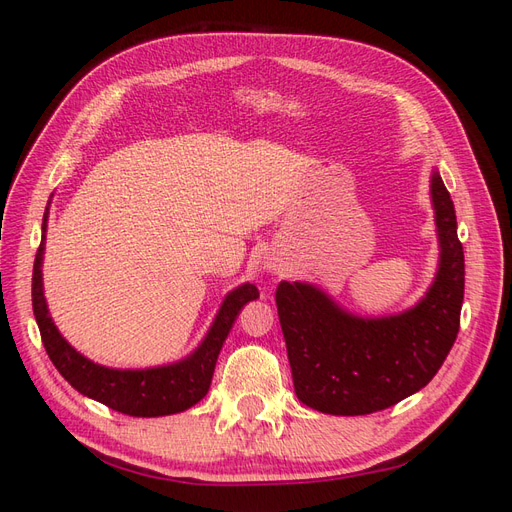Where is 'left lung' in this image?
<instances>
[{"mask_svg":"<svg viewBox=\"0 0 512 512\" xmlns=\"http://www.w3.org/2000/svg\"><path fill=\"white\" fill-rule=\"evenodd\" d=\"M431 205L440 243L438 271L425 297L406 312L363 318L307 282L275 292L294 393L324 414L359 416L399 404L438 374L459 333L463 247L455 207L438 170Z\"/></svg>","mask_w":512,"mask_h":512,"instance_id":"obj_1","label":"left lung"}]
</instances>
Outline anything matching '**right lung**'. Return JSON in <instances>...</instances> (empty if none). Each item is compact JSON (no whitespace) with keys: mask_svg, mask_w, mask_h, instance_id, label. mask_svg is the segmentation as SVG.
Instances as JSON below:
<instances>
[{"mask_svg":"<svg viewBox=\"0 0 512 512\" xmlns=\"http://www.w3.org/2000/svg\"><path fill=\"white\" fill-rule=\"evenodd\" d=\"M46 222H49V207H46L42 218V241L34 262L32 305L42 344L59 374L81 395L130 416H166L198 404L209 391L215 363H218L220 350L232 324H235L245 303L260 297L258 288L254 284H241L235 290H230L203 342L192 354L177 363L147 369H115L98 365L66 342V337L59 333L49 314L42 284Z\"/></svg>","mask_w":512,"mask_h":512,"instance_id":"1","label":"right lung"}]
</instances>
